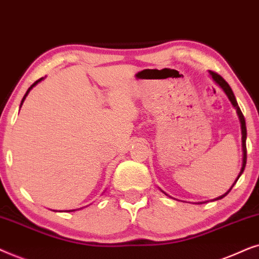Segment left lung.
<instances>
[{"mask_svg": "<svg viewBox=\"0 0 259 259\" xmlns=\"http://www.w3.org/2000/svg\"><path fill=\"white\" fill-rule=\"evenodd\" d=\"M209 74L212 75L213 80H214V81L217 82V84H218V85L220 86V88H222V89L224 90V92H225L227 97H229L230 102L232 103V105L234 106V109L237 110L238 118H239V122H240V127H242V147H243V164H242V169H240L239 175H238V178L236 179V181L233 182V185L231 186V188L229 189V191H227V192L225 193V194H223L222 196H218V198L214 199V200H220V199H223L224 196H226L227 194H229L230 191H231V189H232L233 186L236 185V182L238 181V179H239L240 175L243 174L244 169H245V165H246V124H245V118H244L243 112L240 111V108H239V106H238V103H237V101H236V97H234L233 91H232V89L230 88V85L227 84L226 80L222 77V75H219L218 73H215V72L209 71Z\"/></svg>", "mask_w": 259, "mask_h": 259, "instance_id": "1", "label": "left lung"}]
</instances>
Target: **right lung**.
<instances>
[{"mask_svg":"<svg viewBox=\"0 0 259 259\" xmlns=\"http://www.w3.org/2000/svg\"><path fill=\"white\" fill-rule=\"evenodd\" d=\"M42 79H44V78H40V79H39V80H36L35 82H34V84H33L32 86H30V88H29L28 90H27L26 95H25V96H23V98H22V101H21V105H22V103H23V102H25V99H26V97H27V95H28V94H29V91H30V90H32V89L34 88V86H35V85L37 84V82H39V81H41V80H42ZM21 105H20V108H21ZM73 211H74V209H73ZM67 212H70V211H67ZM71 212H72V211H71Z\"/></svg>","mask_w":259,"mask_h":259,"instance_id":"right-lung-1","label":"right lung"}]
</instances>
